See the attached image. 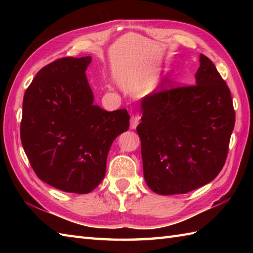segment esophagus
I'll return each instance as SVG.
<instances>
[{"mask_svg":"<svg viewBox=\"0 0 253 253\" xmlns=\"http://www.w3.org/2000/svg\"><path fill=\"white\" fill-rule=\"evenodd\" d=\"M139 120H140V117H139V116H131V118H130V128H131V129H136V127L138 126V124H139Z\"/></svg>","mask_w":253,"mask_h":253,"instance_id":"esophagus-1","label":"esophagus"}]
</instances>
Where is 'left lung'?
<instances>
[{
	"instance_id": "left-lung-1",
	"label": "left lung",
	"mask_w": 253,
	"mask_h": 253,
	"mask_svg": "<svg viewBox=\"0 0 253 253\" xmlns=\"http://www.w3.org/2000/svg\"><path fill=\"white\" fill-rule=\"evenodd\" d=\"M196 84L162 89L141 100L137 127L144 180L169 196L209 184L222 170L235 126L232 94L212 61L200 54Z\"/></svg>"
}]
</instances>
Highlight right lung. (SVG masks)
Masks as SVG:
<instances>
[{
  "label": "right lung",
  "instance_id": "right-lung-1",
  "mask_svg": "<svg viewBox=\"0 0 253 253\" xmlns=\"http://www.w3.org/2000/svg\"><path fill=\"white\" fill-rule=\"evenodd\" d=\"M91 56L63 57L41 68L23 101L20 139L31 168L47 185L88 193L105 176L115 138L129 128L127 110L93 104L85 77Z\"/></svg>",
  "mask_w": 253,
  "mask_h": 253
}]
</instances>
